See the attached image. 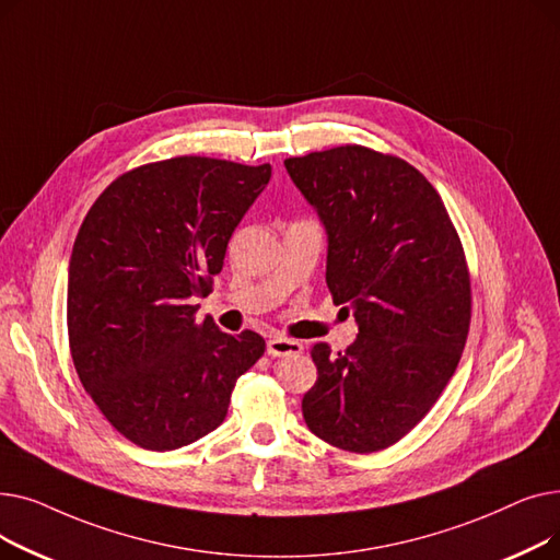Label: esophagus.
<instances>
[{
  "instance_id": "34e87169",
  "label": "esophagus",
  "mask_w": 560,
  "mask_h": 560,
  "mask_svg": "<svg viewBox=\"0 0 560 560\" xmlns=\"http://www.w3.org/2000/svg\"><path fill=\"white\" fill-rule=\"evenodd\" d=\"M304 347L300 340H292V338H281L275 336L268 340V354L270 357H292V354H300Z\"/></svg>"
}]
</instances>
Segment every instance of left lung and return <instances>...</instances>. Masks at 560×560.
I'll list each match as a JSON object with an SVG mask.
<instances>
[{
    "label": "left lung",
    "instance_id": "8db88e82",
    "mask_svg": "<svg viewBox=\"0 0 560 560\" xmlns=\"http://www.w3.org/2000/svg\"><path fill=\"white\" fill-rule=\"evenodd\" d=\"M283 165L327 229L334 304L359 322L345 351L313 345L304 420L338 450H386L429 413L460 361L472 315L460 238L404 159L342 144Z\"/></svg>",
    "mask_w": 560,
    "mask_h": 560
}]
</instances>
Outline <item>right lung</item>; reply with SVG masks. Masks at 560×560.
Returning a JSON list of instances; mask_svg holds the SVG:
<instances>
[{
	"mask_svg": "<svg viewBox=\"0 0 560 560\" xmlns=\"http://www.w3.org/2000/svg\"><path fill=\"white\" fill-rule=\"evenodd\" d=\"M270 163L176 156L125 172L72 247L68 338L85 393L115 431L170 452L218 429L235 381L265 351L195 319L231 233L268 186Z\"/></svg>",
	"mask_w": 560,
	"mask_h": 560,
	"instance_id": "1",
	"label": "right lung"
}]
</instances>
